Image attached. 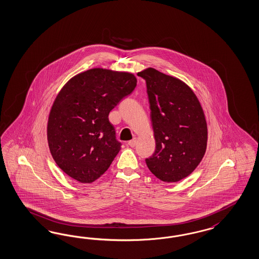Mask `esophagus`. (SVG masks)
<instances>
[{
  "label": "esophagus",
  "mask_w": 259,
  "mask_h": 259,
  "mask_svg": "<svg viewBox=\"0 0 259 259\" xmlns=\"http://www.w3.org/2000/svg\"><path fill=\"white\" fill-rule=\"evenodd\" d=\"M136 142H137V138H134L133 140L128 141V143H127V145H128L130 147H133V148H134V146L136 145Z\"/></svg>",
  "instance_id": "1"
}]
</instances>
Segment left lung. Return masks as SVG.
Returning a JSON list of instances; mask_svg holds the SVG:
<instances>
[{"label": "left lung", "instance_id": "obj_1", "mask_svg": "<svg viewBox=\"0 0 259 259\" xmlns=\"http://www.w3.org/2000/svg\"><path fill=\"white\" fill-rule=\"evenodd\" d=\"M137 75L147 83L156 143L147 166L160 180L178 182L196 168L207 149L208 126L200 102L187 83L155 68Z\"/></svg>", "mask_w": 259, "mask_h": 259}]
</instances>
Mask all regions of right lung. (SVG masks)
<instances>
[{
	"label": "right lung",
	"mask_w": 259,
	"mask_h": 259,
	"mask_svg": "<svg viewBox=\"0 0 259 259\" xmlns=\"http://www.w3.org/2000/svg\"><path fill=\"white\" fill-rule=\"evenodd\" d=\"M133 73L92 68L72 77L50 109L48 142L58 167L81 183H92L109 168L121 150L110 110L134 92Z\"/></svg>",
	"instance_id": "right-lung-1"
}]
</instances>
